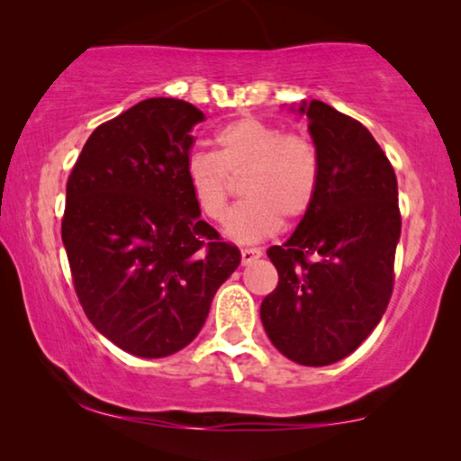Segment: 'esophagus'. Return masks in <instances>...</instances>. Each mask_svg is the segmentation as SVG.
<instances>
[{"mask_svg":"<svg viewBox=\"0 0 461 461\" xmlns=\"http://www.w3.org/2000/svg\"><path fill=\"white\" fill-rule=\"evenodd\" d=\"M260 256H262V251L258 248H243L241 249V264H251Z\"/></svg>","mask_w":461,"mask_h":461,"instance_id":"obj_1","label":"esophagus"}]
</instances>
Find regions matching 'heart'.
Here are the masks:
<instances>
[{"label":"heart","mask_w":461,"mask_h":461,"mask_svg":"<svg viewBox=\"0 0 461 461\" xmlns=\"http://www.w3.org/2000/svg\"><path fill=\"white\" fill-rule=\"evenodd\" d=\"M243 176L245 199L226 216L224 232L235 241H260L281 229L283 218L298 222L311 212L319 191L317 149L306 136L243 117L218 131L213 153L186 159L188 191L210 220H222Z\"/></svg>","instance_id":"heart-1"}]
</instances>
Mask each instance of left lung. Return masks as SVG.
Returning <instances> with one entry per match:
<instances>
[{
	"mask_svg": "<svg viewBox=\"0 0 461 461\" xmlns=\"http://www.w3.org/2000/svg\"><path fill=\"white\" fill-rule=\"evenodd\" d=\"M319 191L283 245L268 249L279 273L260 319L275 348L308 367L342 361L361 346L393 295L401 237L396 176L361 122L311 100Z\"/></svg>",
	"mask_w": 461,
	"mask_h": 461,
	"instance_id": "left-lung-1",
	"label": "left lung"
}]
</instances>
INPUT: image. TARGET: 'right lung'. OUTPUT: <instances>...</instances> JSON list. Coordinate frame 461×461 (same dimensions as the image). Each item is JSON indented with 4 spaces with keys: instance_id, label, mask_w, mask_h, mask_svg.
<instances>
[{
    "instance_id": "add662e5",
    "label": "right lung",
    "mask_w": 461,
    "mask_h": 461,
    "mask_svg": "<svg viewBox=\"0 0 461 461\" xmlns=\"http://www.w3.org/2000/svg\"><path fill=\"white\" fill-rule=\"evenodd\" d=\"M203 119L185 100H142L92 131L68 176L62 243L75 294L130 355L159 358L191 344L241 262L186 185L191 131Z\"/></svg>"
}]
</instances>
